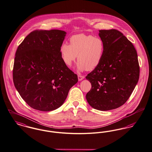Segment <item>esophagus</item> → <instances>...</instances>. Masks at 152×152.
Returning a JSON list of instances; mask_svg holds the SVG:
<instances>
[{
  "label": "esophagus",
  "instance_id": "esophagus-1",
  "mask_svg": "<svg viewBox=\"0 0 152 152\" xmlns=\"http://www.w3.org/2000/svg\"><path fill=\"white\" fill-rule=\"evenodd\" d=\"M84 79V76H82V75H78V79H79V80L81 81L83 79Z\"/></svg>",
  "mask_w": 152,
  "mask_h": 152
}]
</instances>
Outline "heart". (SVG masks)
Returning a JSON list of instances; mask_svg holds the SVG:
<instances>
[{"mask_svg":"<svg viewBox=\"0 0 152 152\" xmlns=\"http://www.w3.org/2000/svg\"><path fill=\"white\" fill-rule=\"evenodd\" d=\"M69 42L70 45L63 43L60 48L61 58L66 66H71L77 57L79 61L77 67L79 71H92L98 66L103 59L105 49L102 38L79 34L72 36Z\"/></svg>","mask_w":152,"mask_h":152,"instance_id":"obj_1","label":"heart"}]
</instances>
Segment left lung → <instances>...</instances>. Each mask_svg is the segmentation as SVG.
<instances>
[{"label":"left lung","mask_w":152,"mask_h":152,"mask_svg":"<svg viewBox=\"0 0 152 152\" xmlns=\"http://www.w3.org/2000/svg\"><path fill=\"white\" fill-rule=\"evenodd\" d=\"M104 53L98 66L86 78L91 83L86 95L89 105L100 111L115 109L124 104L140 77L137 51L133 44L115 29L100 30Z\"/></svg>","instance_id":"8db88e82"}]
</instances>
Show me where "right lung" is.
<instances>
[{"label":"right lung","mask_w":152,"mask_h":152,"mask_svg":"<svg viewBox=\"0 0 152 152\" xmlns=\"http://www.w3.org/2000/svg\"><path fill=\"white\" fill-rule=\"evenodd\" d=\"M66 32L34 30L19 45L14 59L13 81L30 107L50 111L60 107L77 75L64 63L60 48Z\"/></svg>","instance_id":"obj_1"}]
</instances>
